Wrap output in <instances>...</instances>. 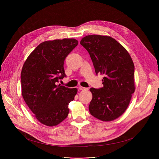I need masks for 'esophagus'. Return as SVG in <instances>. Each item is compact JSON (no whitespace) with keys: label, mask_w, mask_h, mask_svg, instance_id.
<instances>
[{"label":"esophagus","mask_w":159,"mask_h":159,"mask_svg":"<svg viewBox=\"0 0 159 159\" xmlns=\"http://www.w3.org/2000/svg\"><path fill=\"white\" fill-rule=\"evenodd\" d=\"M79 89L81 90H88V88H85V87L80 86V87H79Z\"/></svg>","instance_id":"obj_1"}]
</instances>
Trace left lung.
<instances>
[{
  "label": "left lung",
  "instance_id": "obj_1",
  "mask_svg": "<svg viewBox=\"0 0 159 159\" xmlns=\"http://www.w3.org/2000/svg\"><path fill=\"white\" fill-rule=\"evenodd\" d=\"M88 52L96 75H104L103 87L90 88L93 99L89 106L94 117L109 121L126 111L134 92V66L126 50L110 36L89 35L80 42Z\"/></svg>",
  "mask_w": 159,
  "mask_h": 159
}]
</instances>
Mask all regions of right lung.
I'll list each match as a JSON object with an SVG mask.
<instances>
[{"label":"right lung","instance_id":"obj_1","mask_svg":"<svg viewBox=\"0 0 159 159\" xmlns=\"http://www.w3.org/2000/svg\"><path fill=\"white\" fill-rule=\"evenodd\" d=\"M78 44L75 39H55L39 44L25 62L20 74L23 99L42 124L58 125L69 115L68 106L77 94L76 88L58 85L66 75L65 58Z\"/></svg>","mask_w":159,"mask_h":159}]
</instances>
